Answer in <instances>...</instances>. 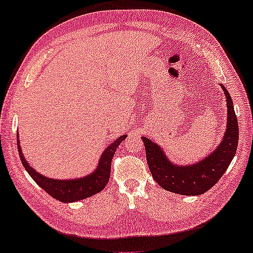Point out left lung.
Listing matches in <instances>:
<instances>
[{
	"instance_id": "8db88e82",
	"label": "left lung",
	"mask_w": 253,
	"mask_h": 253,
	"mask_svg": "<svg viewBox=\"0 0 253 253\" xmlns=\"http://www.w3.org/2000/svg\"><path fill=\"white\" fill-rule=\"evenodd\" d=\"M226 97L227 125L223 141L206 159L190 166H177L169 161L161 147L143 136L146 160L152 177L163 189L184 196L205 194L222 178L236 153L239 125L233 101L226 87L220 84Z\"/></svg>"
}]
</instances>
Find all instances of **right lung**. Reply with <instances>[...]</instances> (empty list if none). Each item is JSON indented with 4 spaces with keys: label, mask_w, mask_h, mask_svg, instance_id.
Wrapping results in <instances>:
<instances>
[{
    "label": "right lung",
    "mask_w": 253,
    "mask_h": 253,
    "mask_svg": "<svg viewBox=\"0 0 253 253\" xmlns=\"http://www.w3.org/2000/svg\"><path fill=\"white\" fill-rule=\"evenodd\" d=\"M127 137V135H123L112 142L109 146L103 152L101 158L99 160L98 167L93 173H91L86 177L80 179H71V180H58L43 177L39 172L36 171L34 168L29 166L25 156L22 154L21 146L19 144V135H18V151L20 160L27 170L30 177L35 180V182L40 188L48 192L51 197L59 200L62 203H73L79 202L84 198L91 197L98 192L101 191L106 184L109 181L110 178V168L112 156H114L116 150L120 145L124 139Z\"/></svg>",
    "instance_id": "add662e5"
}]
</instances>
